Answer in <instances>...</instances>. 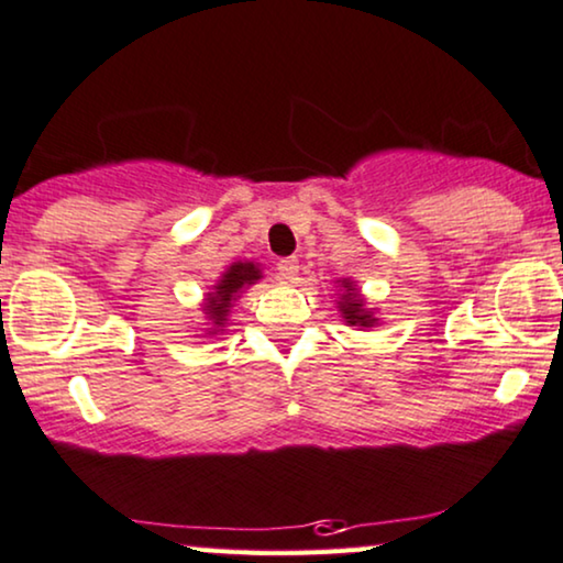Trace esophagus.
Returning a JSON list of instances; mask_svg holds the SVG:
<instances>
[{"mask_svg": "<svg viewBox=\"0 0 563 563\" xmlns=\"http://www.w3.org/2000/svg\"><path fill=\"white\" fill-rule=\"evenodd\" d=\"M277 275H280L286 283L296 280V275H298V260H296V257H286V260L277 262Z\"/></svg>", "mask_w": 563, "mask_h": 563, "instance_id": "esophagus-1", "label": "esophagus"}]
</instances>
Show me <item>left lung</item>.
Returning a JSON list of instances; mask_svg holds the SVG:
<instances>
[{
    "instance_id": "obj_1",
    "label": "left lung",
    "mask_w": 563,
    "mask_h": 563,
    "mask_svg": "<svg viewBox=\"0 0 563 563\" xmlns=\"http://www.w3.org/2000/svg\"><path fill=\"white\" fill-rule=\"evenodd\" d=\"M342 288H344V294H342V301L336 309L342 311L344 321H347L350 327H363V329L376 327L378 324L376 313H373L371 309H365V301H363V296H360V290L352 286L350 280H342Z\"/></svg>"
}]
</instances>
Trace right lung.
<instances>
[{
	"instance_id": "add662e5",
	"label": "right lung",
	"mask_w": 563,
	"mask_h": 563,
	"mask_svg": "<svg viewBox=\"0 0 563 563\" xmlns=\"http://www.w3.org/2000/svg\"><path fill=\"white\" fill-rule=\"evenodd\" d=\"M260 277H262V269L254 265V262H234V265L227 267V273L221 275V280L216 283L213 290L206 296V303H203L206 319H208V324H211V329H206L208 334L221 332V327L227 324L229 309L234 306L239 294H242L244 288L254 286Z\"/></svg>"
}]
</instances>
